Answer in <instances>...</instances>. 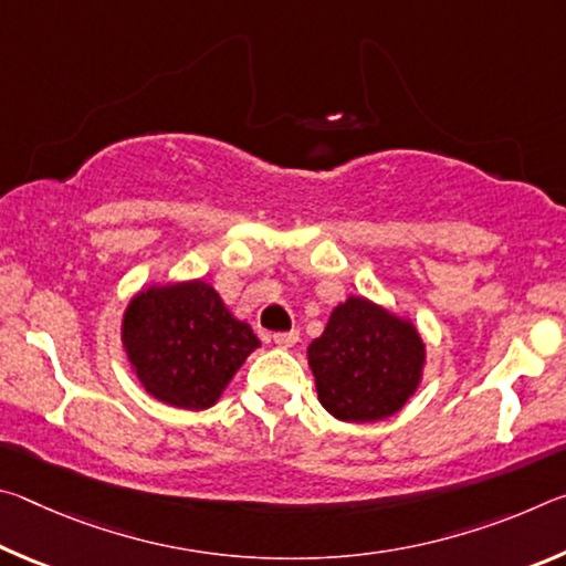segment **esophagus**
<instances>
[{
	"label": "esophagus",
	"instance_id": "1",
	"mask_svg": "<svg viewBox=\"0 0 566 566\" xmlns=\"http://www.w3.org/2000/svg\"><path fill=\"white\" fill-rule=\"evenodd\" d=\"M296 339H300V332H296V329H290V332H276V334H274V344H276V347H282V349H290V347H294Z\"/></svg>",
	"mask_w": 566,
	"mask_h": 566
}]
</instances>
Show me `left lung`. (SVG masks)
<instances>
[{
  "mask_svg": "<svg viewBox=\"0 0 566 566\" xmlns=\"http://www.w3.org/2000/svg\"><path fill=\"white\" fill-rule=\"evenodd\" d=\"M306 354L322 407L342 421L397 415L415 395L424 364L419 332L364 296L339 304Z\"/></svg>",
  "mask_w": 566,
  "mask_h": 566,
  "instance_id": "left-lung-1",
  "label": "left lung"
}]
</instances>
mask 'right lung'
I'll use <instances>...</instances> for the list:
<instances>
[{
	"label": "right lung",
	"mask_w": 566,
	"mask_h": 566,
	"mask_svg": "<svg viewBox=\"0 0 566 566\" xmlns=\"http://www.w3.org/2000/svg\"><path fill=\"white\" fill-rule=\"evenodd\" d=\"M129 361L145 389L181 409H207L260 339L234 319L205 282L151 286L137 294L122 329Z\"/></svg>",
	"instance_id": "right-lung-1"
}]
</instances>
